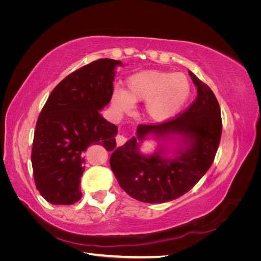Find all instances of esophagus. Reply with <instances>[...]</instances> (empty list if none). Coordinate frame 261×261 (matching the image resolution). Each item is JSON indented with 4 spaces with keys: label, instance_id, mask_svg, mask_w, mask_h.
Wrapping results in <instances>:
<instances>
[{
    "label": "esophagus",
    "instance_id": "obj_1",
    "mask_svg": "<svg viewBox=\"0 0 261 261\" xmlns=\"http://www.w3.org/2000/svg\"><path fill=\"white\" fill-rule=\"evenodd\" d=\"M115 140H116V146L120 147L126 143V137L124 135H120V134H118V135H116L115 137Z\"/></svg>",
    "mask_w": 261,
    "mask_h": 261
}]
</instances>
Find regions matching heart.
<instances>
[{
    "label": "heart",
    "mask_w": 261,
    "mask_h": 261,
    "mask_svg": "<svg viewBox=\"0 0 261 261\" xmlns=\"http://www.w3.org/2000/svg\"><path fill=\"white\" fill-rule=\"evenodd\" d=\"M191 93L186 76L160 70H147L132 76L126 92L116 89L112 106L118 113L130 111L134 102L145 101V111L153 122H163L179 112Z\"/></svg>",
    "instance_id": "b5f03b06"
}]
</instances>
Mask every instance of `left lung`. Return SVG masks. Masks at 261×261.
<instances>
[{
    "label": "left lung",
    "instance_id": "8db88e82",
    "mask_svg": "<svg viewBox=\"0 0 261 261\" xmlns=\"http://www.w3.org/2000/svg\"><path fill=\"white\" fill-rule=\"evenodd\" d=\"M188 73L197 86V96L185 111L161 123L139 124L137 137L116 149L106 148L113 151L110 165L118 184L139 201L160 203L180 197L198 183L215 160L222 133L219 102L208 85ZM151 132L180 133L190 146L173 161L157 154L144 157L138 152L137 140Z\"/></svg>",
    "mask_w": 261,
    "mask_h": 261
}]
</instances>
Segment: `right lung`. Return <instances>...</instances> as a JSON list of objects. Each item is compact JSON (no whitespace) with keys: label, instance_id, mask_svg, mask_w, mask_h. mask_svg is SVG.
Listing matches in <instances>:
<instances>
[{"label":"right lung","instance_id":"obj_1","mask_svg":"<svg viewBox=\"0 0 261 261\" xmlns=\"http://www.w3.org/2000/svg\"><path fill=\"white\" fill-rule=\"evenodd\" d=\"M121 62L99 59L60 82L39 115L31 164L36 187L52 204H73L82 198L84 153L92 144L115 148L117 126L100 110L112 98L115 66Z\"/></svg>","mask_w":261,"mask_h":261}]
</instances>
